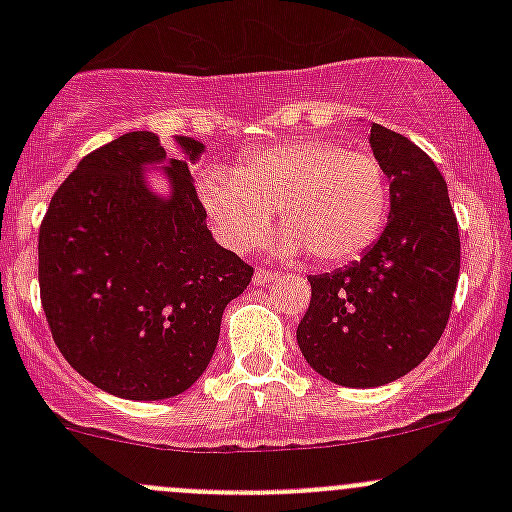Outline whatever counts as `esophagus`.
<instances>
[{
	"label": "esophagus",
	"mask_w": 512,
	"mask_h": 512,
	"mask_svg": "<svg viewBox=\"0 0 512 512\" xmlns=\"http://www.w3.org/2000/svg\"><path fill=\"white\" fill-rule=\"evenodd\" d=\"M275 277H277V272H272V270H257L255 272V285L265 287V285H270V282H275Z\"/></svg>",
	"instance_id": "esophagus-1"
}]
</instances>
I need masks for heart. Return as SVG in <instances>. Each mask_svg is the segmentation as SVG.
<instances>
[{"label": "heart", "mask_w": 512, "mask_h": 512, "mask_svg": "<svg viewBox=\"0 0 512 512\" xmlns=\"http://www.w3.org/2000/svg\"><path fill=\"white\" fill-rule=\"evenodd\" d=\"M200 200L232 250L260 245L280 210L289 227L282 237L287 252L312 250L322 262H347L379 237L389 213V180L374 153L302 138L265 148L237 170H205Z\"/></svg>", "instance_id": "heart-1"}]
</instances>
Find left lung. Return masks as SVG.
<instances>
[{
  "mask_svg": "<svg viewBox=\"0 0 512 512\" xmlns=\"http://www.w3.org/2000/svg\"><path fill=\"white\" fill-rule=\"evenodd\" d=\"M371 151L389 185V223L361 260L309 275L299 352L324 379L371 389L416 369L441 339L461 272V237L446 180L401 133L374 123Z\"/></svg>",
  "mask_w": 512,
  "mask_h": 512,
  "instance_id": "1",
  "label": "left lung"
}]
</instances>
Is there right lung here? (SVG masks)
Masks as SVG:
<instances>
[{"label": "right lung", "instance_id": "right-lung-1", "mask_svg": "<svg viewBox=\"0 0 512 512\" xmlns=\"http://www.w3.org/2000/svg\"><path fill=\"white\" fill-rule=\"evenodd\" d=\"M165 158L151 131L123 133L59 185L39 230L41 307L64 359L106 394L158 401L208 369L227 304L252 267L213 240L188 165L205 146L175 138ZM164 163L171 193L147 188Z\"/></svg>", "mask_w": 512, "mask_h": 512}]
</instances>
